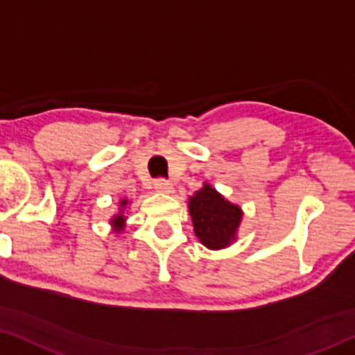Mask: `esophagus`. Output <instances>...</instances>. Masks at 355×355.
Returning <instances> with one entry per match:
<instances>
[{"label": "esophagus", "instance_id": "obj_1", "mask_svg": "<svg viewBox=\"0 0 355 355\" xmlns=\"http://www.w3.org/2000/svg\"><path fill=\"white\" fill-rule=\"evenodd\" d=\"M155 190L159 191V193L170 195L173 191V185L170 182H166V180H157L155 182Z\"/></svg>", "mask_w": 355, "mask_h": 355}]
</instances>
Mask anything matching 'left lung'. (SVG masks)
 <instances>
[{
    "label": "left lung",
    "mask_w": 355,
    "mask_h": 355,
    "mask_svg": "<svg viewBox=\"0 0 355 355\" xmlns=\"http://www.w3.org/2000/svg\"><path fill=\"white\" fill-rule=\"evenodd\" d=\"M189 211L196 238L208 250H223L238 240L241 207L226 200L210 183L205 182L202 189L190 196Z\"/></svg>",
    "instance_id": "obj_1"
}]
</instances>
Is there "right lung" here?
Here are the masks:
<instances>
[{"instance_id":"right-lung-1","label":"right lung","mask_w":355,"mask_h":355,"mask_svg":"<svg viewBox=\"0 0 355 355\" xmlns=\"http://www.w3.org/2000/svg\"><path fill=\"white\" fill-rule=\"evenodd\" d=\"M129 198H121L119 200V210L115 215L110 218V225H112V232L114 233H122L123 230H125V221H127V216H125V208L127 205H129Z\"/></svg>"}]
</instances>
